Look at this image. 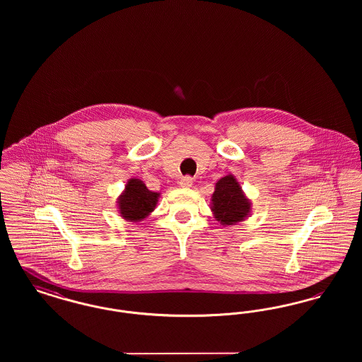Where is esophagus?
<instances>
[{"label":"esophagus","mask_w":362,"mask_h":362,"mask_svg":"<svg viewBox=\"0 0 362 362\" xmlns=\"http://www.w3.org/2000/svg\"><path fill=\"white\" fill-rule=\"evenodd\" d=\"M179 186H180V187H183V189H189V187L192 186V179H191L189 176H185V177H182V179H180V182H179Z\"/></svg>","instance_id":"1"}]
</instances>
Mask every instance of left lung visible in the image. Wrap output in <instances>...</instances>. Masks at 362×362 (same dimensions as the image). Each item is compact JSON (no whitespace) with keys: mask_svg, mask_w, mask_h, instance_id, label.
Here are the masks:
<instances>
[{"mask_svg":"<svg viewBox=\"0 0 362 362\" xmlns=\"http://www.w3.org/2000/svg\"><path fill=\"white\" fill-rule=\"evenodd\" d=\"M210 201L214 218L225 226L244 221L251 214V201L232 173L221 177L216 183Z\"/></svg>","mask_w":362,"mask_h":362,"instance_id":"1","label":"left lung"}]
</instances>
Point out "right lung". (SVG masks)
<instances>
[{
    "mask_svg": "<svg viewBox=\"0 0 362 362\" xmlns=\"http://www.w3.org/2000/svg\"><path fill=\"white\" fill-rule=\"evenodd\" d=\"M158 197L160 192L151 191L141 179L130 177L118 197V213L126 221L139 223L155 210Z\"/></svg>",
    "mask_w": 362,
    "mask_h": 362,
    "instance_id": "add662e5",
    "label": "right lung"
}]
</instances>
